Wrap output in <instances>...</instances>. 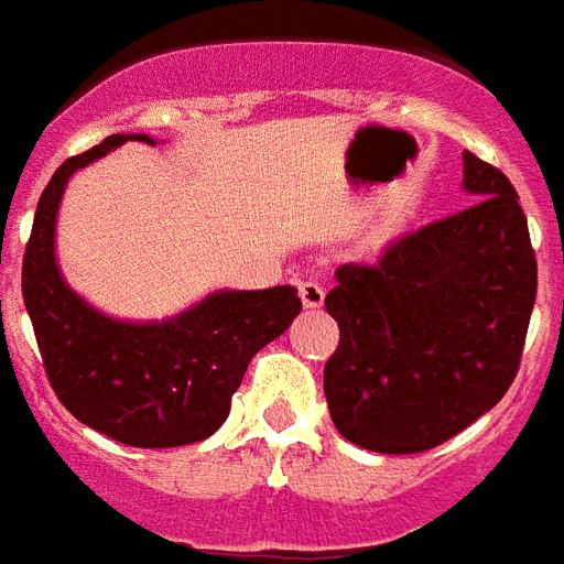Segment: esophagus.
<instances>
[{"label": "esophagus", "instance_id": "1", "mask_svg": "<svg viewBox=\"0 0 564 564\" xmlns=\"http://www.w3.org/2000/svg\"><path fill=\"white\" fill-rule=\"evenodd\" d=\"M296 288H300V296H303L305 308H319V305H323V296H326L323 285H317V282H300Z\"/></svg>", "mask_w": 564, "mask_h": 564}]
</instances>
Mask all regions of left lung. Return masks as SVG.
Listing matches in <instances>:
<instances>
[{"label":"left lung","mask_w":564,"mask_h":564,"mask_svg":"<svg viewBox=\"0 0 564 564\" xmlns=\"http://www.w3.org/2000/svg\"><path fill=\"white\" fill-rule=\"evenodd\" d=\"M466 209L393 238L378 261L335 270L326 311L340 344L323 369L349 443L419 454L452 440L516 381L539 268L518 192L466 151Z\"/></svg>","instance_id":"obj_1"}]
</instances>
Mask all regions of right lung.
<instances>
[{
  "label": "right lung",
  "mask_w": 564,
  "mask_h": 564,
  "mask_svg": "<svg viewBox=\"0 0 564 564\" xmlns=\"http://www.w3.org/2000/svg\"><path fill=\"white\" fill-rule=\"evenodd\" d=\"M128 139L154 142L116 133L54 171L22 256V300L48 384L72 416L133 448H174L224 425L250 358L291 326L303 303L291 285L220 291L169 323L130 326L72 294L54 264L63 186L72 171Z\"/></svg>",
  "instance_id": "right-lung-1"
}]
</instances>
